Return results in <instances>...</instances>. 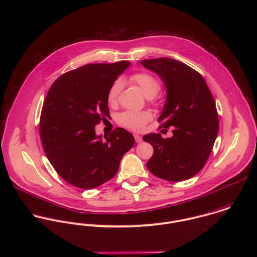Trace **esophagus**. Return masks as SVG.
<instances>
[{
	"label": "esophagus",
	"instance_id": "obj_1",
	"mask_svg": "<svg viewBox=\"0 0 257 257\" xmlns=\"http://www.w3.org/2000/svg\"><path fill=\"white\" fill-rule=\"evenodd\" d=\"M135 140H136V142H137L138 144L142 143V141H143V139H142V137H141L140 135H135Z\"/></svg>",
	"mask_w": 257,
	"mask_h": 257
}]
</instances>
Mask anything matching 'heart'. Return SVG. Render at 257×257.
<instances>
[{
	"mask_svg": "<svg viewBox=\"0 0 257 257\" xmlns=\"http://www.w3.org/2000/svg\"><path fill=\"white\" fill-rule=\"evenodd\" d=\"M131 79L133 82L139 85L143 93L149 98L154 97L161 88L160 81L154 75L147 72L135 73L134 75H132ZM121 88H122V81L120 79H115L107 91L108 103L112 104L116 102ZM151 118H152V114L149 111L126 110L119 113L116 117V120L119 124L130 130L140 132L151 120Z\"/></svg>",
	"mask_w": 257,
	"mask_h": 257,
	"instance_id": "heart-1",
	"label": "heart"
}]
</instances>
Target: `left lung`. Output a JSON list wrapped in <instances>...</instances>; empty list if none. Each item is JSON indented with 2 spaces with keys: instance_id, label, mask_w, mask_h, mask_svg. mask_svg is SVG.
Instances as JSON below:
<instances>
[{
  "instance_id": "8db88e82",
  "label": "left lung",
  "mask_w": 257,
  "mask_h": 257,
  "mask_svg": "<svg viewBox=\"0 0 257 257\" xmlns=\"http://www.w3.org/2000/svg\"><path fill=\"white\" fill-rule=\"evenodd\" d=\"M156 72L167 88V99L158 118L173 137L160 134L143 137L154 148L147 168L155 176L170 182L188 180L206 164L217 138L219 120L213 95L202 75L190 66L171 59L142 60Z\"/></svg>"
}]
</instances>
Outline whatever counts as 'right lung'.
<instances>
[{
	"instance_id": "obj_1",
	"label": "right lung",
	"mask_w": 257,
	"mask_h": 257,
	"mask_svg": "<svg viewBox=\"0 0 257 257\" xmlns=\"http://www.w3.org/2000/svg\"><path fill=\"white\" fill-rule=\"evenodd\" d=\"M131 62L95 63L58 77L51 85L40 116L44 152L60 177L72 186L92 189L115 176L134 136L115 128L105 141L95 125L109 117L107 91Z\"/></svg>"
}]
</instances>
